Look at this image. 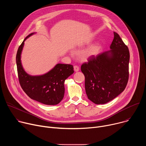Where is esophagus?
Here are the masks:
<instances>
[{
    "label": "esophagus",
    "mask_w": 146,
    "mask_h": 146,
    "mask_svg": "<svg viewBox=\"0 0 146 146\" xmlns=\"http://www.w3.org/2000/svg\"><path fill=\"white\" fill-rule=\"evenodd\" d=\"M74 70L76 72H77L79 71V67L78 66H74Z\"/></svg>",
    "instance_id": "34e87169"
}]
</instances>
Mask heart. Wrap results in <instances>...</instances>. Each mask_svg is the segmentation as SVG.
Returning a JSON list of instances; mask_svg holds the SVG:
<instances>
[{"instance_id": "obj_1", "label": "heart", "mask_w": 146, "mask_h": 146, "mask_svg": "<svg viewBox=\"0 0 146 146\" xmlns=\"http://www.w3.org/2000/svg\"><path fill=\"white\" fill-rule=\"evenodd\" d=\"M100 49V44L98 43L94 44L87 48L82 50L80 54V58L82 60H87L88 58L96 55Z\"/></svg>"}]
</instances>
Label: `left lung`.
<instances>
[{
	"label": "left lung",
	"instance_id": "8db88e82",
	"mask_svg": "<svg viewBox=\"0 0 146 146\" xmlns=\"http://www.w3.org/2000/svg\"><path fill=\"white\" fill-rule=\"evenodd\" d=\"M114 35L110 50L92 56L81 67L88 98L96 105L114 99L128 83L129 49L118 33L114 32Z\"/></svg>",
	"mask_w": 146,
	"mask_h": 146
}]
</instances>
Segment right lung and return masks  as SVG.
Returning a JSON list of instances; mask_svg holds the SVG:
<instances>
[{
    "instance_id": "obj_1",
    "label": "right lung",
    "mask_w": 146,
    "mask_h": 146,
    "mask_svg": "<svg viewBox=\"0 0 146 146\" xmlns=\"http://www.w3.org/2000/svg\"><path fill=\"white\" fill-rule=\"evenodd\" d=\"M29 35L19 47L16 63L19 81L24 91L32 99L47 105H56L64 98L65 80L74 73L73 67L69 64H56L47 73L31 76L24 69L21 57L25 41L35 34Z\"/></svg>"
}]
</instances>
